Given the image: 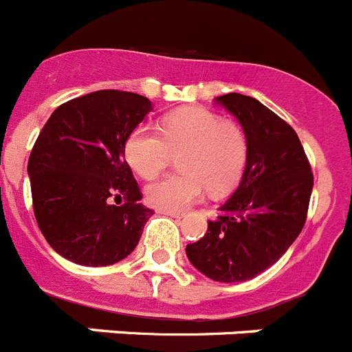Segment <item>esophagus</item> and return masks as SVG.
I'll return each instance as SVG.
<instances>
[{
    "mask_svg": "<svg viewBox=\"0 0 352 352\" xmlns=\"http://www.w3.org/2000/svg\"><path fill=\"white\" fill-rule=\"evenodd\" d=\"M162 215H167V217H174V219H182L183 213L179 212H165V210H160Z\"/></svg>",
    "mask_w": 352,
    "mask_h": 352,
    "instance_id": "1",
    "label": "esophagus"
}]
</instances>
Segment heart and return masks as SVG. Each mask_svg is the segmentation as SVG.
Segmentation results:
<instances>
[{
  "label": "heart",
  "mask_w": 352,
  "mask_h": 352,
  "mask_svg": "<svg viewBox=\"0 0 352 352\" xmlns=\"http://www.w3.org/2000/svg\"><path fill=\"white\" fill-rule=\"evenodd\" d=\"M248 137L242 126L222 121L205 108H183L164 119L160 133L137 128L128 137L124 155L135 173L151 179L179 156L182 173L147 185L146 201L153 208L182 212L210 194L235 187L248 162Z\"/></svg>",
  "instance_id": "1"
}]
</instances>
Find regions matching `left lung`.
Masks as SVG:
<instances>
[{
  "label": "left lung",
  "mask_w": 352,
  "mask_h": 352,
  "mask_svg": "<svg viewBox=\"0 0 352 352\" xmlns=\"http://www.w3.org/2000/svg\"><path fill=\"white\" fill-rule=\"evenodd\" d=\"M248 137V162L233 196L208 221L187 258L213 281H248L274 265L299 236L310 205L314 174L290 124L258 99L215 98Z\"/></svg>",
  "instance_id": "1"
}]
</instances>
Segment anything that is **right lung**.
Returning <instances> with one entry per match:
<instances>
[{
    "instance_id": "obj_1",
    "label": "right lung",
    "mask_w": 352,
    "mask_h": 352,
    "mask_svg": "<svg viewBox=\"0 0 352 352\" xmlns=\"http://www.w3.org/2000/svg\"><path fill=\"white\" fill-rule=\"evenodd\" d=\"M151 110L140 94L98 90L60 104L38 133L28 160L33 212L69 262L112 265L139 244L153 212L140 203L124 146Z\"/></svg>"
}]
</instances>
